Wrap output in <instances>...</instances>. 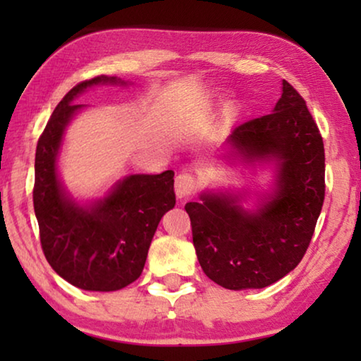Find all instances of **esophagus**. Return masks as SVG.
<instances>
[{
	"label": "esophagus",
	"instance_id": "obj_1",
	"mask_svg": "<svg viewBox=\"0 0 361 361\" xmlns=\"http://www.w3.org/2000/svg\"><path fill=\"white\" fill-rule=\"evenodd\" d=\"M194 186H195V178L191 173H188V172L180 173L175 178V192L180 199L188 197V195L194 191Z\"/></svg>",
	"mask_w": 361,
	"mask_h": 361
}]
</instances>
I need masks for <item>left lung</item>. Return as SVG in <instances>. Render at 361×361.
<instances>
[{"mask_svg": "<svg viewBox=\"0 0 361 361\" xmlns=\"http://www.w3.org/2000/svg\"><path fill=\"white\" fill-rule=\"evenodd\" d=\"M228 145L248 161L280 162L274 197L248 213L229 195L188 202L192 243L205 276L228 290L264 288L291 272L309 248L325 200V148L305 100L290 82L274 113L237 126Z\"/></svg>", "mask_w": 361, "mask_h": 361, "instance_id": "obj_1", "label": "left lung"}]
</instances>
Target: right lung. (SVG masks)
Listing matches in <instances>:
<instances>
[{"mask_svg":"<svg viewBox=\"0 0 361 361\" xmlns=\"http://www.w3.org/2000/svg\"><path fill=\"white\" fill-rule=\"evenodd\" d=\"M100 82L122 81L97 76L76 84L47 121L36 146L33 205L42 253L54 271L81 290L116 291L142 276L157 224L175 207V173L127 176L90 209L66 197L56 173L60 142L82 108L73 99Z\"/></svg>","mask_w":361,"mask_h":361,"instance_id":"right-lung-1","label":"right lung"}]
</instances>
